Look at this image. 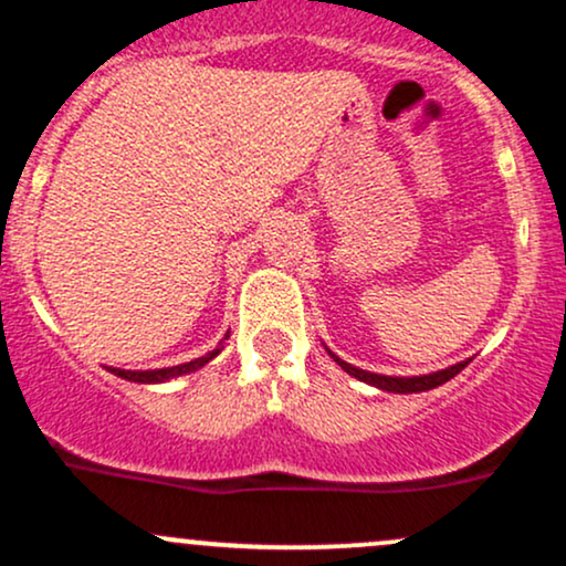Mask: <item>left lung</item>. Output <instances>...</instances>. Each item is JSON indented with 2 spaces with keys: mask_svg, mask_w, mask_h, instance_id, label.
<instances>
[{
  "mask_svg": "<svg viewBox=\"0 0 566 566\" xmlns=\"http://www.w3.org/2000/svg\"><path fill=\"white\" fill-rule=\"evenodd\" d=\"M329 356H333L337 365L346 369L348 375H354V378L365 380V382H369V386H378V388H382V391H391V394H418V391H428V388H437V386H441V382L454 378V375H458L460 369L471 361V359L460 361V365L439 369V373H433V375H420V378H391V375H375V373H367V369L350 367L348 361L337 359L335 354H329Z\"/></svg>",
  "mask_w": 566,
  "mask_h": 566,
  "instance_id": "left-lung-1",
  "label": "left lung"
}]
</instances>
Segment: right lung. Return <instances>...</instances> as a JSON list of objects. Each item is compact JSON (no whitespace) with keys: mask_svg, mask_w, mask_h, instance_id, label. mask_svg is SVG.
Instances as JSON below:
<instances>
[{"mask_svg":"<svg viewBox=\"0 0 566 566\" xmlns=\"http://www.w3.org/2000/svg\"><path fill=\"white\" fill-rule=\"evenodd\" d=\"M226 337H229V335H226ZM218 350L220 348H216V350H212V354H207V356H199V359H193V361H186V365H178V367L146 369V373H133V369H112V373L119 375V378H125V380H133V382H165V380H170V378H178V375L193 373V369L205 367L207 361L212 359V356H218Z\"/></svg>","mask_w":566,"mask_h":566,"instance_id":"obj_1","label":"right lung"}]
</instances>
